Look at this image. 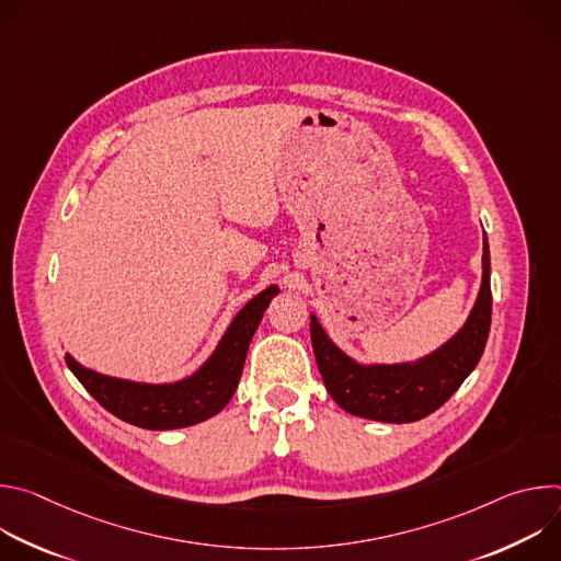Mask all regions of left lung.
Here are the masks:
<instances>
[{
    "instance_id": "left-lung-1",
    "label": "left lung",
    "mask_w": 561,
    "mask_h": 561,
    "mask_svg": "<svg viewBox=\"0 0 561 561\" xmlns=\"http://www.w3.org/2000/svg\"><path fill=\"white\" fill-rule=\"evenodd\" d=\"M491 255L484 234V277L463 329L417 364L359 366L346 357L310 317V340L327 390L351 415L409 424L437 411L472 373L491 331Z\"/></svg>"
}]
</instances>
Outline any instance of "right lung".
<instances>
[{"label":"right lung","mask_w":561,"mask_h":561,"mask_svg":"<svg viewBox=\"0 0 561 561\" xmlns=\"http://www.w3.org/2000/svg\"><path fill=\"white\" fill-rule=\"evenodd\" d=\"M268 286L237 312L210 359L188 379L175 383H135L100 375L66 355V364L82 386L115 417L148 431H171L199 424L217 415L232 397L242 377L249 344L262 322L264 310L277 295Z\"/></svg>","instance_id":"add662e5"}]
</instances>
